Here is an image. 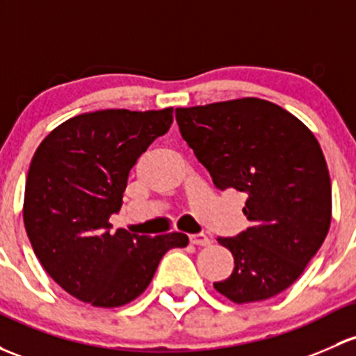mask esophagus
Masks as SVG:
<instances>
[{
  "instance_id": "34e87169",
  "label": "esophagus",
  "mask_w": 356,
  "mask_h": 356,
  "mask_svg": "<svg viewBox=\"0 0 356 356\" xmlns=\"http://www.w3.org/2000/svg\"><path fill=\"white\" fill-rule=\"evenodd\" d=\"M189 241L193 245H209L211 244V241H209L208 235L204 234H194V235H189Z\"/></svg>"
}]
</instances>
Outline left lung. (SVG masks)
Returning a JSON list of instances; mask_svg holds the SVG:
<instances>
[{"mask_svg":"<svg viewBox=\"0 0 356 356\" xmlns=\"http://www.w3.org/2000/svg\"><path fill=\"white\" fill-rule=\"evenodd\" d=\"M179 129L218 189L247 194L250 225L218 238L235 266L213 283L234 304L293 285L331 225V179L319 141L293 114L256 97L175 109Z\"/></svg>","mask_w":356,"mask_h":356,"instance_id":"left-lung-1","label":"left lung"}]
</instances>
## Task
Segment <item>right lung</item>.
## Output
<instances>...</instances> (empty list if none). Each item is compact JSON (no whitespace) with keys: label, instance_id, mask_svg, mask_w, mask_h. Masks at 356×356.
Masks as SVG:
<instances>
[{"label":"right lung","instance_id":"obj_1","mask_svg":"<svg viewBox=\"0 0 356 356\" xmlns=\"http://www.w3.org/2000/svg\"><path fill=\"white\" fill-rule=\"evenodd\" d=\"M174 109H106L74 115L42 140L29 167L24 223L37 259L63 290L93 307L140 297L167 250L189 244L172 232L112 234L131 167L170 128Z\"/></svg>","mask_w":356,"mask_h":356}]
</instances>
